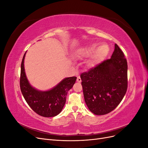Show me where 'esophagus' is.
Instances as JSON below:
<instances>
[{
    "instance_id": "esophagus-1",
    "label": "esophagus",
    "mask_w": 148,
    "mask_h": 148,
    "mask_svg": "<svg viewBox=\"0 0 148 148\" xmlns=\"http://www.w3.org/2000/svg\"><path fill=\"white\" fill-rule=\"evenodd\" d=\"M77 81L78 82H79V83L82 82V79H81V78H80L79 77H77Z\"/></svg>"
}]
</instances>
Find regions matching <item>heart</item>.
I'll return each instance as SVG.
<instances>
[{"mask_svg": "<svg viewBox=\"0 0 148 148\" xmlns=\"http://www.w3.org/2000/svg\"><path fill=\"white\" fill-rule=\"evenodd\" d=\"M99 44L91 43L79 48L77 56L79 58H88L93 53L92 60L94 62H98L104 59L109 52V46L106 44H102L97 47Z\"/></svg>", "mask_w": 148, "mask_h": 148, "instance_id": "1", "label": "heart"}]
</instances>
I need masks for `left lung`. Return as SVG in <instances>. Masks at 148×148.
<instances>
[{"instance_id":"1","label":"left lung","mask_w":148,"mask_h":148,"mask_svg":"<svg viewBox=\"0 0 148 148\" xmlns=\"http://www.w3.org/2000/svg\"><path fill=\"white\" fill-rule=\"evenodd\" d=\"M128 65L117 44L110 59L81 74L85 102L92 113L105 115L114 110L127 90Z\"/></svg>"}]
</instances>
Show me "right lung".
<instances>
[{"label": "right lung", "mask_w": 148, "mask_h": 148, "mask_svg": "<svg viewBox=\"0 0 148 148\" xmlns=\"http://www.w3.org/2000/svg\"><path fill=\"white\" fill-rule=\"evenodd\" d=\"M26 52L21 64L20 85L22 95L36 113L44 117H55L63 109L67 92L73 87L77 77L65 78L50 90L39 91L31 86L26 78L24 67Z\"/></svg>", "instance_id": "1"}]
</instances>
